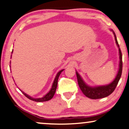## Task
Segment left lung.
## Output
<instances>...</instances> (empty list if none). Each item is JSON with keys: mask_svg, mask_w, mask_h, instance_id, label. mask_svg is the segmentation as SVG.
I'll return each mask as SVG.
<instances>
[{"mask_svg": "<svg viewBox=\"0 0 129 129\" xmlns=\"http://www.w3.org/2000/svg\"><path fill=\"white\" fill-rule=\"evenodd\" d=\"M113 31V30H112ZM114 36H115V41H116V45L119 48V66L118 72L115 78L113 80V82H111L110 84L106 85H102V86L98 87H90L84 82L83 79H82L79 74L78 72H76L77 79H78V85L81 88V91L84 93V95L86 96L87 98H89L90 99L93 100H96V99L103 98L107 97L110 95L113 92L116 88L117 85H118V82L121 76L122 70V53L119 48V44H118V41H117L116 35L115 33L113 32Z\"/></svg>", "mask_w": 129, "mask_h": 129, "instance_id": "obj_1", "label": "left lung"}]
</instances>
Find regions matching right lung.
Wrapping results in <instances>:
<instances>
[{
  "label": "right lung",
  "instance_id": "right-lung-1",
  "mask_svg": "<svg viewBox=\"0 0 129 129\" xmlns=\"http://www.w3.org/2000/svg\"><path fill=\"white\" fill-rule=\"evenodd\" d=\"M12 53H13V51H12ZM63 70H62L59 71V72L57 73V75H56L55 79H54V82H53V85H52V87H51V90H50L49 92L47 93V94H45V95L44 96H43L42 98H31V96H29L28 95V94H26V93H25L23 91H22L21 90H20L22 91V93H23V94H24V95L27 98H28L29 100H30L33 101L44 102V101H49L51 100V99H52L53 96H54V93H55V92H56V88H57V81H58L59 76L60 73H61V72H62Z\"/></svg>",
  "mask_w": 129,
  "mask_h": 129
}]
</instances>
